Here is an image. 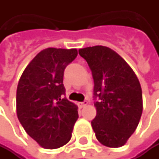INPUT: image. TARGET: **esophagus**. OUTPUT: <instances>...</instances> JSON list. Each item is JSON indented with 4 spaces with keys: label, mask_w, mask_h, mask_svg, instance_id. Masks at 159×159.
<instances>
[{
    "label": "esophagus",
    "mask_w": 159,
    "mask_h": 159,
    "mask_svg": "<svg viewBox=\"0 0 159 159\" xmlns=\"http://www.w3.org/2000/svg\"><path fill=\"white\" fill-rule=\"evenodd\" d=\"M78 105H79V107H81V108H84L85 106H87V105H88V101H84V102H81V103H79Z\"/></svg>",
    "instance_id": "obj_1"
}]
</instances>
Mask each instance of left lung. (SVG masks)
I'll list each match as a JSON object with an SVG mask.
<instances>
[{
	"instance_id": "1",
	"label": "left lung",
	"mask_w": 159,
	"mask_h": 159,
	"mask_svg": "<svg viewBox=\"0 0 159 159\" xmlns=\"http://www.w3.org/2000/svg\"><path fill=\"white\" fill-rule=\"evenodd\" d=\"M91 70L96 116L91 126L98 141L123 146L134 133L142 114V90L136 75L112 49L95 46L79 49Z\"/></svg>"
}]
</instances>
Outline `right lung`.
<instances>
[{
	"label": "right lung",
	"mask_w": 159,
	"mask_h": 159,
	"mask_svg": "<svg viewBox=\"0 0 159 159\" xmlns=\"http://www.w3.org/2000/svg\"><path fill=\"white\" fill-rule=\"evenodd\" d=\"M76 56L75 48L42 50L28 64L18 84V119L43 148H60L71 138L78 107L66 98L63 78L66 66Z\"/></svg>",
	"instance_id": "right-lung-1"
}]
</instances>
